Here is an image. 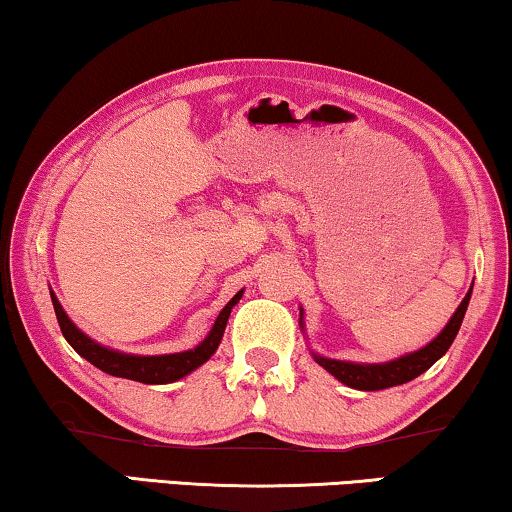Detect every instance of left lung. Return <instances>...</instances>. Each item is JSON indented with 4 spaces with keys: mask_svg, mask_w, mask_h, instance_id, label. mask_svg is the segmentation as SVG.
I'll list each match as a JSON object with an SVG mask.
<instances>
[{
    "mask_svg": "<svg viewBox=\"0 0 512 512\" xmlns=\"http://www.w3.org/2000/svg\"><path fill=\"white\" fill-rule=\"evenodd\" d=\"M471 292H473V285H471V290L466 292L462 304L457 306L455 315H452L448 325H445V329L434 338V341L427 343L420 350L408 352V355H403L399 359H392V362H385V364L341 362V359L320 357V355H315V352H313V359L322 366V369L329 371L336 380H341L343 385L352 387V390L376 392V390H387V387L408 383V380H413L420 376V373L427 371L429 366H434L438 359L448 352L452 341H455L459 327H462L464 313H466V308H469V301H471Z\"/></svg>",
    "mask_w": 512,
    "mask_h": 512,
    "instance_id": "left-lung-1",
    "label": "left lung"
}]
</instances>
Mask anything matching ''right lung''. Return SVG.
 Returning a JSON list of instances; mask_svg holds the SVG:
<instances>
[{
	"label": "right lung",
	"instance_id": "obj_1",
	"mask_svg": "<svg viewBox=\"0 0 512 512\" xmlns=\"http://www.w3.org/2000/svg\"><path fill=\"white\" fill-rule=\"evenodd\" d=\"M241 294L243 292H236L232 301L222 308L213 329L208 331V336L197 345V348L185 350V352H174V355H127V352L104 348L102 343L92 341L90 336H85L83 331L69 320V315L64 313V308L60 306V301H57L53 292H50V299H53V308H55L57 322H60L62 334L78 355L88 359L90 364H95L97 369L109 373V376L136 380V383H146V385H164L187 376V373L199 369L201 364L211 359V355L218 350V345L222 341V334H225L229 313H232V308L236 304H239Z\"/></svg>",
	"mask_w": 512,
	"mask_h": 512
}]
</instances>
